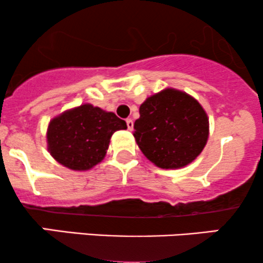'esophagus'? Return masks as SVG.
I'll list each match as a JSON object with an SVG mask.
<instances>
[{
    "label": "esophagus",
    "mask_w": 263,
    "mask_h": 263,
    "mask_svg": "<svg viewBox=\"0 0 263 263\" xmlns=\"http://www.w3.org/2000/svg\"><path fill=\"white\" fill-rule=\"evenodd\" d=\"M126 126H128V130H133V128H134V122L130 118L126 119Z\"/></svg>",
    "instance_id": "obj_1"
}]
</instances>
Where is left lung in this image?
<instances>
[{
    "label": "left lung",
    "mask_w": 263,
    "mask_h": 263,
    "mask_svg": "<svg viewBox=\"0 0 263 263\" xmlns=\"http://www.w3.org/2000/svg\"><path fill=\"white\" fill-rule=\"evenodd\" d=\"M134 123L139 149L160 168L176 170L193 162L209 137V119L196 98L176 88L150 96Z\"/></svg>",
    "instance_id": "8db88e82"
}]
</instances>
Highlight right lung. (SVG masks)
<instances>
[{
  "mask_svg": "<svg viewBox=\"0 0 263 263\" xmlns=\"http://www.w3.org/2000/svg\"><path fill=\"white\" fill-rule=\"evenodd\" d=\"M126 128L124 120L113 112L85 103L49 122L46 146L60 165L72 171H87L104 159L113 133Z\"/></svg>",
  "mask_w": 263,
  "mask_h": 263,
  "instance_id": "obj_1",
  "label": "right lung"
}]
</instances>
